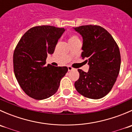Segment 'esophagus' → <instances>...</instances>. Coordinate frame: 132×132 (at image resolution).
<instances>
[{
  "mask_svg": "<svg viewBox=\"0 0 132 132\" xmlns=\"http://www.w3.org/2000/svg\"><path fill=\"white\" fill-rule=\"evenodd\" d=\"M68 71H71L73 68L72 67H71V66H68Z\"/></svg>",
  "mask_w": 132,
  "mask_h": 132,
  "instance_id": "obj_1",
  "label": "esophagus"
}]
</instances>
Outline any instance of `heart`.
<instances>
[{"label":"heart","instance_id":"heart-1","mask_svg":"<svg viewBox=\"0 0 132 132\" xmlns=\"http://www.w3.org/2000/svg\"><path fill=\"white\" fill-rule=\"evenodd\" d=\"M80 39L77 35L75 34H72V35L70 36V39H69V43H70V45H72V44L75 43L77 42H79Z\"/></svg>","mask_w":132,"mask_h":132}]
</instances>
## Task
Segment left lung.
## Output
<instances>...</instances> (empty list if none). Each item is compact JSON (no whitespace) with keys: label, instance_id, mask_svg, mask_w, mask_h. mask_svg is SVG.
<instances>
[{"label":"left lung","instance_id":"1","mask_svg":"<svg viewBox=\"0 0 132 132\" xmlns=\"http://www.w3.org/2000/svg\"><path fill=\"white\" fill-rule=\"evenodd\" d=\"M83 38L82 57L88 62L87 72L78 69L80 77L75 87L80 94L91 99L106 96L114 86L121 66L119 47L111 34L99 25L74 27Z\"/></svg>","mask_w":132,"mask_h":132}]
</instances>
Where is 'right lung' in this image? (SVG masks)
Segmentation results:
<instances>
[{
	"label": "right lung",
	"instance_id": "1",
	"mask_svg": "<svg viewBox=\"0 0 132 132\" xmlns=\"http://www.w3.org/2000/svg\"><path fill=\"white\" fill-rule=\"evenodd\" d=\"M64 28L50 25L36 26L20 39L13 54L16 78L25 94L38 100L54 95L61 78L67 73L66 66H45L48 54H52Z\"/></svg>",
	"mask_w": 132,
	"mask_h": 132
}]
</instances>
